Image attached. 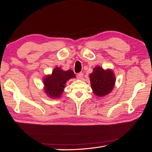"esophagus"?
Listing matches in <instances>:
<instances>
[{
	"label": "esophagus",
	"mask_w": 152,
	"mask_h": 152,
	"mask_svg": "<svg viewBox=\"0 0 152 152\" xmlns=\"http://www.w3.org/2000/svg\"><path fill=\"white\" fill-rule=\"evenodd\" d=\"M83 76V74L82 72H80L78 74H77V78H78L79 80H81Z\"/></svg>",
	"instance_id": "34e87169"
}]
</instances>
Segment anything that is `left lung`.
<instances>
[{
  "label": "left lung",
  "instance_id": "1",
  "mask_svg": "<svg viewBox=\"0 0 152 152\" xmlns=\"http://www.w3.org/2000/svg\"><path fill=\"white\" fill-rule=\"evenodd\" d=\"M91 88L94 94L99 97L108 95L114 88L115 77L112 69L104 70L101 66H96L89 74Z\"/></svg>",
  "mask_w": 152,
  "mask_h": 152
}]
</instances>
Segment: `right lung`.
<instances>
[{
	"mask_svg": "<svg viewBox=\"0 0 152 152\" xmlns=\"http://www.w3.org/2000/svg\"><path fill=\"white\" fill-rule=\"evenodd\" d=\"M74 78H76V75L73 70L69 69L65 71L56 66L52 73L44 77V92L51 99L59 98L64 91L66 82Z\"/></svg>",
	"mask_w": 152,
	"mask_h": 152,
	"instance_id": "right-lung-1",
	"label": "right lung"
}]
</instances>
